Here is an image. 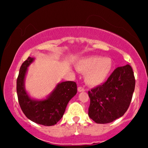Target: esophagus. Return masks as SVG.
I'll return each instance as SVG.
<instances>
[{
	"mask_svg": "<svg viewBox=\"0 0 148 148\" xmlns=\"http://www.w3.org/2000/svg\"><path fill=\"white\" fill-rule=\"evenodd\" d=\"M77 90L79 92H85V89L84 88H82V87H79V88H77Z\"/></svg>",
	"mask_w": 148,
	"mask_h": 148,
	"instance_id": "obj_1",
	"label": "esophagus"
}]
</instances>
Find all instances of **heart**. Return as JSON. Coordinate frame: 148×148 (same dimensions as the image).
<instances>
[{
  "instance_id": "heart-1",
  "label": "heart",
  "mask_w": 148,
  "mask_h": 148,
  "mask_svg": "<svg viewBox=\"0 0 148 148\" xmlns=\"http://www.w3.org/2000/svg\"><path fill=\"white\" fill-rule=\"evenodd\" d=\"M113 62L110 58L92 56L80 60L77 69L85 73V82L89 86H96L106 82L112 72Z\"/></svg>"
}]
</instances>
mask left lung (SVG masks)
<instances>
[{"label": "left lung", "mask_w": 148, "mask_h": 148, "mask_svg": "<svg viewBox=\"0 0 148 148\" xmlns=\"http://www.w3.org/2000/svg\"><path fill=\"white\" fill-rule=\"evenodd\" d=\"M135 79L129 64L117 67L105 83L88 92V115L94 122L106 124L124 115L135 90Z\"/></svg>", "instance_id": "1"}]
</instances>
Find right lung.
Segmentation results:
<instances>
[{"mask_svg":"<svg viewBox=\"0 0 148 148\" xmlns=\"http://www.w3.org/2000/svg\"><path fill=\"white\" fill-rule=\"evenodd\" d=\"M34 60L29 56L20 67L17 79L18 101L27 119L39 125L52 126L61 119L69 100L77 94V84L71 81L62 82L56 86L46 99H32L26 92L24 81L27 67Z\"/></svg>","mask_w":148,"mask_h":148,"instance_id":"right-lung-1","label":"right lung"}]
</instances>
